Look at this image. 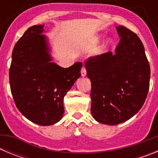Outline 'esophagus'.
I'll return each instance as SVG.
<instances>
[{
	"label": "esophagus",
	"mask_w": 158,
	"mask_h": 158,
	"mask_svg": "<svg viewBox=\"0 0 158 158\" xmlns=\"http://www.w3.org/2000/svg\"><path fill=\"white\" fill-rule=\"evenodd\" d=\"M81 73L82 77H85L86 75V69L85 67H82L81 69Z\"/></svg>",
	"instance_id": "obj_1"
}]
</instances>
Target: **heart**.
<instances>
[{
    "instance_id": "b5f03b06",
    "label": "heart",
    "mask_w": 158,
    "mask_h": 158,
    "mask_svg": "<svg viewBox=\"0 0 158 158\" xmlns=\"http://www.w3.org/2000/svg\"><path fill=\"white\" fill-rule=\"evenodd\" d=\"M99 40V37H96V39H95V41H97V40ZM110 42H111V40H107V43H110Z\"/></svg>"
}]
</instances>
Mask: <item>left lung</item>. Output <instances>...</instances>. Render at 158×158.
Returning a JSON list of instances; mask_svg holds the SVG:
<instances>
[{
    "mask_svg": "<svg viewBox=\"0 0 158 158\" xmlns=\"http://www.w3.org/2000/svg\"><path fill=\"white\" fill-rule=\"evenodd\" d=\"M114 54L107 52L85 62L92 83L91 112L97 122L116 125L142 108L150 87V67L142 41L123 26Z\"/></svg>",
    "mask_w": 158,
    "mask_h": 158,
    "instance_id": "1",
    "label": "left lung"
}]
</instances>
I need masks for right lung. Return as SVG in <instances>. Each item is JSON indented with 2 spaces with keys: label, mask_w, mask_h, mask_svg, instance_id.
Returning <instances> with one entry per match:
<instances>
[{
  "label": "right lung",
  "mask_w": 158,
  "mask_h": 158,
  "mask_svg": "<svg viewBox=\"0 0 158 158\" xmlns=\"http://www.w3.org/2000/svg\"><path fill=\"white\" fill-rule=\"evenodd\" d=\"M43 27H29L15 45L9 83L18 110L31 122L50 126L62 119L64 96L81 77L82 63L62 68L53 62Z\"/></svg>",
  "instance_id": "right-lung-1"
}]
</instances>
